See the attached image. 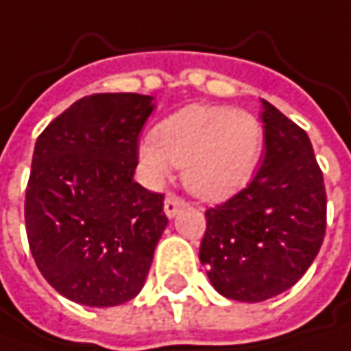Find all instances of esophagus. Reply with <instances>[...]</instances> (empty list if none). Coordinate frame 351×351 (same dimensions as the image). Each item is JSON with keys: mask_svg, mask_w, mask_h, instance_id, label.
<instances>
[{"mask_svg": "<svg viewBox=\"0 0 351 351\" xmlns=\"http://www.w3.org/2000/svg\"><path fill=\"white\" fill-rule=\"evenodd\" d=\"M184 206H186V199L184 197H180L176 193H167V197L163 202V212H165L167 217H173L176 213L180 212V208H184Z\"/></svg>", "mask_w": 351, "mask_h": 351, "instance_id": "1", "label": "esophagus"}]
</instances>
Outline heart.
<instances>
[{
  "label": "heart",
  "instance_id": "heart-1",
  "mask_svg": "<svg viewBox=\"0 0 351 351\" xmlns=\"http://www.w3.org/2000/svg\"><path fill=\"white\" fill-rule=\"evenodd\" d=\"M258 115L230 106H191L173 113L145 138L138 158L145 176L160 184L171 167H184L186 188L204 199L226 197L256 171L263 152Z\"/></svg>",
  "mask_w": 351,
  "mask_h": 351
}]
</instances>
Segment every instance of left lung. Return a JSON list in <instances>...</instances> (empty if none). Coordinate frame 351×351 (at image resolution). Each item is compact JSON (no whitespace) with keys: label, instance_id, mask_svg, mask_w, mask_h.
Segmentation results:
<instances>
[{"label":"left lung","instance_id":"obj_1","mask_svg":"<svg viewBox=\"0 0 351 351\" xmlns=\"http://www.w3.org/2000/svg\"><path fill=\"white\" fill-rule=\"evenodd\" d=\"M263 104L265 156L245 188L206 212L199 262L212 286L238 302L289 289L326 236V186L308 134Z\"/></svg>","mask_w":351,"mask_h":351}]
</instances>
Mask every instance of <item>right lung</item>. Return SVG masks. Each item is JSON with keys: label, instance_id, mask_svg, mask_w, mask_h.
<instances>
[{"label": "right lung", "instance_id": "right-lung-1", "mask_svg": "<svg viewBox=\"0 0 351 351\" xmlns=\"http://www.w3.org/2000/svg\"><path fill=\"white\" fill-rule=\"evenodd\" d=\"M152 99L82 97L36 141L25 189L29 250L47 284L82 306L136 298L167 226L163 193L134 182Z\"/></svg>", "mask_w": 351, "mask_h": 351}]
</instances>
